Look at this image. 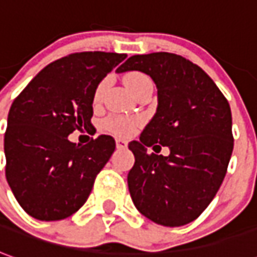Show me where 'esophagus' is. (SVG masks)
<instances>
[{"instance_id":"1","label":"esophagus","mask_w":257,"mask_h":257,"mask_svg":"<svg viewBox=\"0 0 257 257\" xmlns=\"http://www.w3.org/2000/svg\"><path fill=\"white\" fill-rule=\"evenodd\" d=\"M116 147H117V148H125V147H127V141H125V140L117 139L116 140Z\"/></svg>"}]
</instances>
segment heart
Listing matches in <instances>:
<instances>
[{
  "mask_svg": "<svg viewBox=\"0 0 257 257\" xmlns=\"http://www.w3.org/2000/svg\"><path fill=\"white\" fill-rule=\"evenodd\" d=\"M124 84L128 88V91L132 92L133 95H136L140 89H143L144 86L152 84V82L146 74L139 71H132L127 72L124 75ZM107 85H109V78L106 77L95 88V92H93V103L95 105H98L99 102L102 100L103 92H105ZM139 125L140 118L120 116V114H111V116H107L103 120V128L106 132L116 134V136H130L137 130Z\"/></svg>",
  "mask_w": 257,
  "mask_h": 257,
  "instance_id": "1",
  "label": "heart"
}]
</instances>
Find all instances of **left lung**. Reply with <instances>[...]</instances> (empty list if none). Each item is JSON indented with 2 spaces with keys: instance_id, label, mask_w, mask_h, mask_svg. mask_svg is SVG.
<instances>
[{
  "instance_id": "left-lung-1",
  "label": "left lung",
  "mask_w": 257,
  "mask_h": 257,
  "mask_svg": "<svg viewBox=\"0 0 257 257\" xmlns=\"http://www.w3.org/2000/svg\"><path fill=\"white\" fill-rule=\"evenodd\" d=\"M125 71L150 75L158 89L157 113L128 144L136 158L127 176L133 203L159 225H186L225 178L233 150L229 103L199 65L173 53L132 56L117 68ZM157 144L170 148L168 157L146 151Z\"/></svg>"
}]
</instances>
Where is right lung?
Returning a JSON list of instances; mask_svg holds the SVG:
<instances>
[{
    "instance_id": "1",
    "label": "right lung",
    "mask_w": 257,
    "mask_h": 257,
    "mask_svg": "<svg viewBox=\"0 0 257 257\" xmlns=\"http://www.w3.org/2000/svg\"><path fill=\"white\" fill-rule=\"evenodd\" d=\"M125 57L105 51L68 54L44 67L14 100L4 137L5 176L33 218L64 220L91 194L116 148L114 139L99 136L79 146L68 136L91 127L95 88Z\"/></svg>"
}]
</instances>
